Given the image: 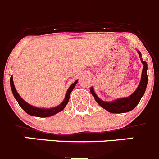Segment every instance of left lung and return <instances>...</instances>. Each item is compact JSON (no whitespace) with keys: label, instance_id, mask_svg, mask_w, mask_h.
<instances>
[{"label":"left lung","instance_id":"1","mask_svg":"<svg viewBox=\"0 0 159 159\" xmlns=\"http://www.w3.org/2000/svg\"><path fill=\"white\" fill-rule=\"evenodd\" d=\"M138 53L141 58V53L139 51H138ZM141 62L143 65V68L140 83H139L136 91H134L133 94H132L127 98H118V99H116L113 102H104L96 95L93 87H91V94L94 96V99L97 102L98 104L102 106L103 109L112 113H127V112L133 110L140 101L141 98L143 97L144 92H145L147 85H148V74H147L148 64L146 61H143L142 58H141Z\"/></svg>","mask_w":159,"mask_h":159}]
</instances>
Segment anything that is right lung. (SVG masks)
I'll return each mask as SVG.
<instances>
[{
	"instance_id": "add662e5",
	"label": "right lung",
	"mask_w": 159,
	"mask_h": 159,
	"mask_svg": "<svg viewBox=\"0 0 159 159\" xmlns=\"http://www.w3.org/2000/svg\"><path fill=\"white\" fill-rule=\"evenodd\" d=\"M77 82H78V80L75 81L72 85L70 86V87L68 89V91H67L65 99H64V101L62 102L59 106H56V107H53V108L44 109V108H38V107L33 106H31V105L28 104L27 102H26L24 101L21 97H20V94L17 93L15 86H14V83H13L12 76H11V78H10V85H11V91H12L13 95H14L15 98L16 99L17 102L19 103L20 107H21V108L23 109L26 113H28L29 115L38 116V117H48V116H53V115L62 111V110H64V108L66 106V105L68 104V101H69L70 94H71V92L72 91V90L74 89L75 86L76 85Z\"/></svg>"
}]
</instances>
